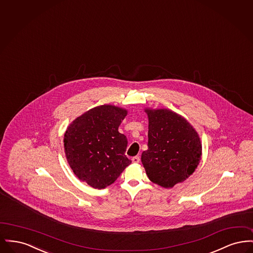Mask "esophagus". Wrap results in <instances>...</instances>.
<instances>
[{"instance_id":"34e87169","label":"esophagus","mask_w":253,"mask_h":253,"mask_svg":"<svg viewBox=\"0 0 253 253\" xmlns=\"http://www.w3.org/2000/svg\"><path fill=\"white\" fill-rule=\"evenodd\" d=\"M132 161L133 163H139V161H140V157H133L132 158Z\"/></svg>"}]
</instances>
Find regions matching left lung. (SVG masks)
I'll return each mask as SVG.
<instances>
[{
    "label": "left lung",
    "instance_id": "8db88e82",
    "mask_svg": "<svg viewBox=\"0 0 253 253\" xmlns=\"http://www.w3.org/2000/svg\"><path fill=\"white\" fill-rule=\"evenodd\" d=\"M149 118L148 150L141 161L149 179L164 188L186 180L201 159L202 145L193 126L167 109L145 110Z\"/></svg>",
    "mask_w": 253,
    "mask_h": 253
}]
</instances>
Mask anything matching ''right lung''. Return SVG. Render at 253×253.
I'll use <instances>...</instances> for the list:
<instances>
[{"label": "right lung", "mask_w": 253, "mask_h": 253, "mask_svg": "<svg viewBox=\"0 0 253 253\" xmlns=\"http://www.w3.org/2000/svg\"><path fill=\"white\" fill-rule=\"evenodd\" d=\"M127 111L113 105L91 109L64 133L67 161L79 179L104 189L118 179L131 160L125 156L127 137L119 132Z\"/></svg>", "instance_id": "right-lung-1"}]
</instances>
